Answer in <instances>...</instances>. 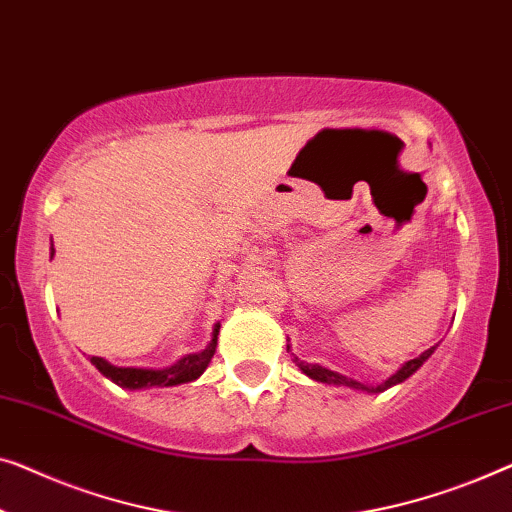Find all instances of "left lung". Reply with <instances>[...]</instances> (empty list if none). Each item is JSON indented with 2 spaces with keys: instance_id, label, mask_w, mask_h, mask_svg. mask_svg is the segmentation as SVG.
<instances>
[{
  "instance_id": "1",
  "label": "left lung",
  "mask_w": 512,
  "mask_h": 512,
  "mask_svg": "<svg viewBox=\"0 0 512 512\" xmlns=\"http://www.w3.org/2000/svg\"><path fill=\"white\" fill-rule=\"evenodd\" d=\"M286 351H291V344H286ZM434 351H436V346L427 348V351H425V353H420L418 358H413V360H409V362H404V365L399 367L397 372L390 376V379H385V381H383V383H379V385L360 383V381L351 379V376H344V374L335 372V369H328V367H323V365H311V362H305V360H300V358H293V362H295V365L300 367V372H302V374L309 376L311 381L328 383V385H344V388H351V390H358V392H383V390L392 388V385H397V383L406 381V379H409L411 374H416L418 369L422 367V362H425V360L429 358V355H432Z\"/></svg>"
}]
</instances>
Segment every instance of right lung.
Instances as JSON below:
<instances>
[{
  "label": "right lung",
  "instance_id": "right-lung-1",
  "mask_svg": "<svg viewBox=\"0 0 512 512\" xmlns=\"http://www.w3.org/2000/svg\"><path fill=\"white\" fill-rule=\"evenodd\" d=\"M55 256V249L50 247V258ZM221 323H214L212 328V339L203 351L189 353L175 362V365L164 367V369H150V367H117L106 358H99V355H92V365L99 369V372L110 379L113 383L120 385V388L127 390H143V388H170V385H180L196 381L201 376L207 365H210L214 351H217V335H219Z\"/></svg>",
  "mask_w": 512,
  "mask_h": 512
}]
</instances>
